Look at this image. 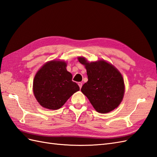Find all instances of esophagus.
Returning <instances> with one entry per match:
<instances>
[{"label": "esophagus", "instance_id": "34e87169", "mask_svg": "<svg viewBox=\"0 0 157 157\" xmlns=\"http://www.w3.org/2000/svg\"><path fill=\"white\" fill-rule=\"evenodd\" d=\"M78 86H79V88L80 89H81L82 88V82H78Z\"/></svg>", "mask_w": 157, "mask_h": 157}]
</instances>
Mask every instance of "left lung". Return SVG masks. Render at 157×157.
<instances>
[{
	"label": "left lung",
	"instance_id": "left-lung-1",
	"mask_svg": "<svg viewBox=\"0 0 157 157\" xmlns=\"http://www.w3.org/2000/svg\"><path fill=\"white\" fill-rule=\"evenodd\" d=\"M78 61L85 66L88 81L81 91L99 113H107L117 108L124 96V84L121 74L105 60L89 63L83 57Z\"/></svg>",
	"mask_w": 157,
	"mask_h": 157
}]
</instances>
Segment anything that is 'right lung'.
Listing matches in <instances>:
<instances>
[{
  "label": "right lung",
  "instance_id": "1",
  "mask_svg": "<svg viewBox=\"0 0 157 157\" xmlns=\"http://www.w3.org/2000/svg\"><path fill=\"white\" fill-rule=\"evenodd\" d=\"M67 63L59 60L46 63L36 74L33 92L41 106L56 110L62 107L79 87L72 81V75L66 70Z\"/></svg>",
  "mask_w": 157,
  "mask_h": 157
}]
</instances>
